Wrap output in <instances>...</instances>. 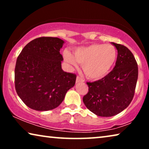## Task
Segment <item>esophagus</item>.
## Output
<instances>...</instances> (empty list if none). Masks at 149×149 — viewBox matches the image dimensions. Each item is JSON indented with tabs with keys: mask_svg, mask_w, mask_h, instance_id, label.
Wrapping results in <instances>:
<instances>
[{
	"mask_svg": "<svg viewBox=\"0 0 149 149\" xmlns=\"http://www.w3.org/2000/svg\"><path fill=\"white\" fill-rule=\"evenodd\" d=\"M84 82V79L81 78L80 77H77V80H76V83H83Z\"/></svg>",
	"mask_w": 149,
	"mask_h": 149,
	"instance_id": "esophagus-1",
	"label": "esophagus"
}]
</instances>
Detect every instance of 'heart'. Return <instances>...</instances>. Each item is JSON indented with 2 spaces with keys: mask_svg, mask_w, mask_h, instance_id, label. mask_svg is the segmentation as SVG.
<instances>
[{
  "mask_svg": "<svg viewBox=\"0 0 149 149\" xmlns=\"http://www.w3.org/2000/svg\"><path fill=\"white\" fill-rule=\"evenodd\" d=\"M64 58L72 66H77V62L82 65L83 72L89 79L100 80L107 77L113 68L117 52L111 44L95 43L76 49L74 56L65 51Z\"/></svg>",
  "mask_w": 149,
  "mask_h": 149,
  "instance_id": "heart-1",
  "label": "heart"
}]
</instances>
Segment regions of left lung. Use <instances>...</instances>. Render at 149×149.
Segmentation results:
<instances>
[{"mask_svg":"<svg viewBox=\"0 0 149 149\" xmlns=\"http://www.w3.org/2000/svg\"><path fill=\"white\" fill-rule=\"evenodd\" d=\"M117 49V58L113 70L98 81L87 82L89 91L83 101L89 111L100 117H112L126 109L134 97L138 68L129 49L112 42Z\"/></svg>","mask_w":149,"mask_h":149,"instance_id":"1","label":"left lung"}]
</instances>
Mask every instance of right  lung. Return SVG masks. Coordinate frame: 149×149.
I'll use <instances>...</instances> for the list:
<instances>
[{"instance_id": "1", "label": "right lung", "mask_w": 149, "mask_h": 149, "mask_svg": "<svg viewBox=\"0 0 149 149\" xmlns=\"http://www.w3.org/2000/svg\"><path fill=\"white\" fill-rule=\"evenodd\" d=\"M64 41L57 37H39L26 45L17 57L15 87L17 95L30 109H56L74 87L76 74L62 69L60 49Z\"/></svg>"}]
</instances>
